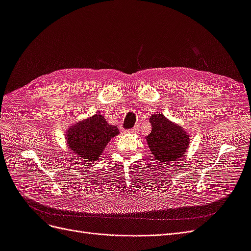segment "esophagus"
Wrapping results in <instances>:
<instances>
[{"instance_id":"34e87169","label":"esophagus","mask_w":251,"mask_h":251,"mask_svg":"<svg viewBox=\"0 0 251 251\" xmlns=\"http://www.w3.org/2000/svg\"><path fill=\"white\" fill-rule=\"evenodd\" d=\"M139 131V126H135L134 127H132V128H130V130L128 131H126L127 133H137Z\"/></svg>"}]
</instances>
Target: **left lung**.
I'll return each mask as SVG.
<instances>
[{"instance_id": "obj_1", "label": "left lung", "mask_w": 251, "mask_h": 251, "mask_svg": "<svg viewBox=\"0 0 251 251\" xmlns=\"http://www.w3.org/2000/svg\"><path fill=\"white\" fill-rule=\"evenodd\" d=\"M150 124L151 131L147 136V141L154 158L162 164L181 160L189 143L186 132L163 114L151 115Z\"/></svg>"}]
</instances>
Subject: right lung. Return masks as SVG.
Wrapping results in <instances>:
<instances>
[{
    "label": "right lung",
    "instance_id": "1",
    "mask_svg": "<svg viewBox=\"0 0 251 251\" xmlns=\"http://www.w3.org/2000/svg\"><path fill=\"white\" fill-rule=\"evenodd\" d=\"M67 132V142L72 153L89 162L96 161L109 141L119 134L118 127L109 125L100 114L81 120Z\"/></svg>",
    "mask_w": 251,
    "mask_h": 251
}]
</instances>
